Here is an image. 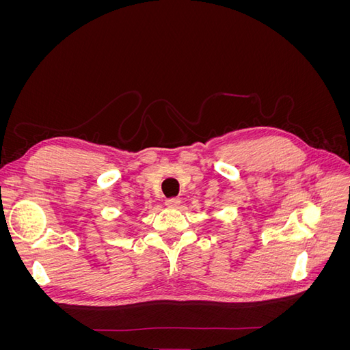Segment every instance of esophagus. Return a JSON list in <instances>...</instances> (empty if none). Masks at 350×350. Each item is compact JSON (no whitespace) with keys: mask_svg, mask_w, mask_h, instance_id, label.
Listing matches in <instances>:
<instances>
[{"mask_svg":"<svg viewBox=\"0 0 350 350\" xmlns=\"http://www.w3.org/2000/svg\"><path fill=\"white\" fill-rule=\"evenodd\" d=\"M165 206L169 207V208H178L179 206H181V200H179V198H167L165 201Z\"/></svg>","mask_w":350,"mask_h":350,"instance_id":"34e87169","label":"esophagus"}]
</instances>
